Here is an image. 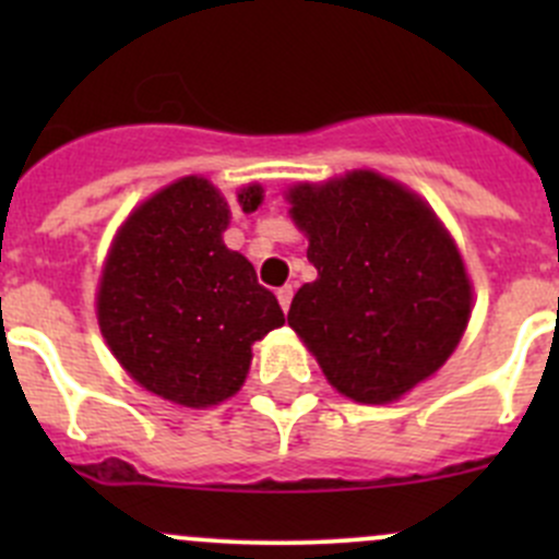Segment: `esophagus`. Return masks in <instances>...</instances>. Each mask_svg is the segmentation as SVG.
Masks as SVG:
<instances>
[{
	"label": "esophagus",
	"mask_w": 559,
	"mask_h": 559,
	"mask_svg": "<svg viewBox=\"0 0 559 559\" xmlns=\"http://www.w3.org/2000/svg\"><path fill=\"white\" fill-rule=\"evenodd\" d=\"M292 297H295V289H292V286H281V289H278V302H281V308H284V311H289Z\"/></svg>",
	"instance_id": "34e87169"
}]
</instances>
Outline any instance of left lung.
I'll return each instance as SVG.
<instances>
[{"mask_svg": "<svg viewBox=\"0 0 559 559\" xmlns=\"http://www.w3.org/2000/svg\"><path fill=\"white\" fill-rule=\"evenodd\" d=\"M289 202L319 270L289 326L337 392L392 403L447 362L471 319L452 238L419 197L368 170L295 186Z\"/></svg>", "mask_w": 559, "mask_h": 559, "instance_id": "obj_1", "label": "left lung"}]
</instances>
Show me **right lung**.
<instances>
[{"label":"right lung","mask_w":559,"mask_h":559,"mask_svg":"<svg viewBox=\"0 0 559 559\" xmlns=\"http://www.w3.org/2000/svg\"><path fill=\"white\" fill-rule=\"evenodd\" d=\"M257 211L262 189L238 194ZM229 207L205 178H183L129 216L107 257L97 308L103 335L129 376L159 397L205 408L246 381L251 343L284 311L222 233Z\"/></svg>","instance_id":"add662e5"}]
</instances>
